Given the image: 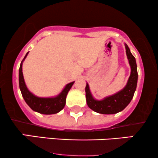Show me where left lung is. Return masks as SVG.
Masks as SVG:
<instances>
[{"label": "left lung", "instance_id": "left-lung-1", "mask_svg": "<svg viewBox=\"0 0 158 158\" xmlns=\"http://www.w3.org/2000/svg\"><path fill=\"white\" fill-rule=\"evenodd\" d=\"M124 44L126 50L127 58H128V63L131 68V74H130L126 86L116 94L103 98L100 100L94 99L88 83L85 87L86 101L88 106L97 113L114 114L122 111L129 104L134 97L136 88H137V79H138L137 63H136L135 56L131 54L128 45L126 44Z\"/></svg>", "mask_w": 158, "mask_h": 158}]
</instances>
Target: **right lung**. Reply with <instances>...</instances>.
Here are the masks:
<instances>
[{
    "mask_svg": "<svg viewBox=\"0 0 158 158\" xmlns=\"http://www.w3.org/2000/svg\"><path fill=\"white\" fill-rule=\"evenodd\" d=\"M28 53L29 52H27L26 56L21 61L19 68V88L23 99L32 110L38 113L42 114H54L59 113L64 108L65 103H66L67 95L75 81H72L67 84L61 93L56 97H39L34 95L27 88L22 72L23 62L27 58Z\"/></svg>",
    "mask_w": 158,
    "mask_h": 158,
    "instance_id": "obj_1",
    "label": "right lung"
}]
</instances>
